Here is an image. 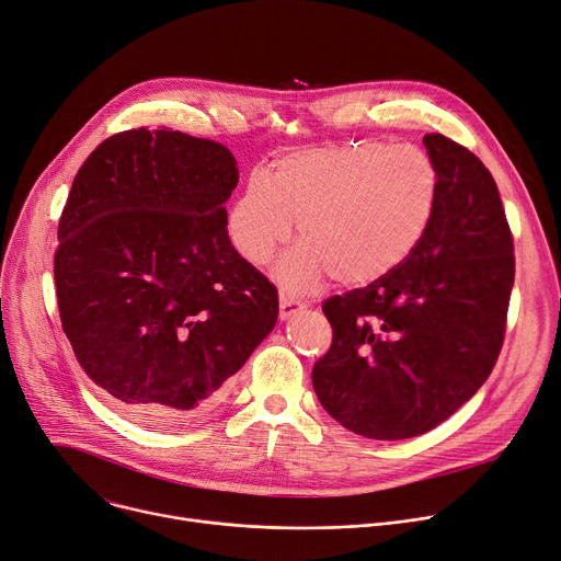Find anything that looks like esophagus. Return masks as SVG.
I'll return each instance as SVG.
<instances>
[{"instance_id":"1","label":"esophagus","mask_w":561,"mask_h":561,"mask_svg":"<svg viewBox=\"0 0 561 561\" xmlns=\"http://www.w3.org/2000/svg\"><path fill=\"white\" fill-rule=\"evenodd\" d=\"M300 309H305V302H300L298 298L288 296V293H282V296H279V318H282V320L290 318L293 313H298Z\"/></svg>"}]
</instances>
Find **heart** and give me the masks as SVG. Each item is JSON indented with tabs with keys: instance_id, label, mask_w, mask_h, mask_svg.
Masks as SVG:
<instances>
[{
	"instance_id": "1",
	"label": "heart",
	"mask_w": 561,
	"mask_h": 561,
	"mask_svg": "<svg viewBox=\"0 0 561 561\" xmlns=\"http://www.w3.org/2000/svg\"><path fill=\"white\" fill-rule=\"evenodd\" d=\"M440 168L421 145L362 138L296 152L275 163L271 182L252 174L229 209V241L245 261H268L293 231L300 243L277 277L311 290L330 275L366 286L414 254L438 214Z\"/></svg>"
}]
</instances>
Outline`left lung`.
<instances>
[{
	"mask_svg": "<svg viewBox=\"0 0 561 561\" xmlns=\"http://www.w3.org/2000/svg\"><path fill=\"white\" fill-rule=\"evenodd\" d=\"M423 142L444 180L425 241L391 275L322 302L334 334L311 370L328 414L377 440L425 434L478 393L514 286V236L489 168L444 134Z\"/></svg>",
	"mask_w": 561,
	"mask_h": 561,
	"instance_id": "obj_1",
	"label": "left lung"
}]
</instances>
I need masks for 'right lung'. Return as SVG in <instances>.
I'll return each mask as SVG.
<instances>
[{
	"instance_id": "1",
	"label": "right lung",
	"mask_w": 561,
	"mask_h": 561,
	"mask_svg": "<svg viewBox=\"0 0 561 561\" xmlns=\"http://www.w3.org/2000/svg\"><path fill=\"white\" fill-rule=\"evenodd\" d=\"M225 145L129 129L79 168L58 218V316L83 373L157 427L209 409L271 334L273 282L233 250Z\"/></svg>"
}]
</instances>
